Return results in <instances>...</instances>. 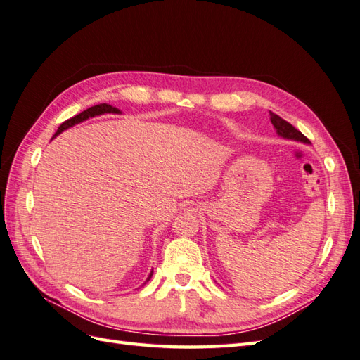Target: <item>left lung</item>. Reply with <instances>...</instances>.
I'll use <instances>...</instances> for the list:
<instances>
[{
	"label": "left lung",
	"mask_w": 360,
	"mask_h": 360,
	"mask_svg": "<svg viewBox=\"0 0 360 360\" xmlns=\"http://www.w3.org/2000/svg\"><path fill=\"white\" fill-rule=\"evenodd\" d=\"M271 115V123L274 124L276 134H278L280 136L285 138V140H293V141H300V143H304V144H310V140L307 136H304L298 129H295L290 123L285 122V120H283L280 115H276L274 112H269Z\"/></svg>",
	"instance_id": "left-lung-1"
}]
</instances>
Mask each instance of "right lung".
<instances>
[{
	"mask_svg": "<svg viewBox=\"0 0 360 360\" xmlns=\"http://www.w3.org/2000/svg\"><path fill=\"white\" fill-rule=\"evenodd\" d=\"M101 114H122V112H120V109H117V108H114V106H110V105H106V103H100V105H96V106H91V108H88L86 110H84V112H80V114L75 115L72 118L67 120V122H63V123L59 126L56 134L53 135V138L58 136V135L62 134L63 131H67V129L71 127V126L79 124V123L85 122V120L91 118V117L101 115ZM53 138H51V140H53ZM152 275H153V271L149 274V276H147L146 283L152 278ZM146 283H144V284H146Z\"/></svg>",
	"mask_w": 360,
	"mask_h": 360,
	"instance_id": "obj_1",
	"label": "right lung"
}]
</instances>
